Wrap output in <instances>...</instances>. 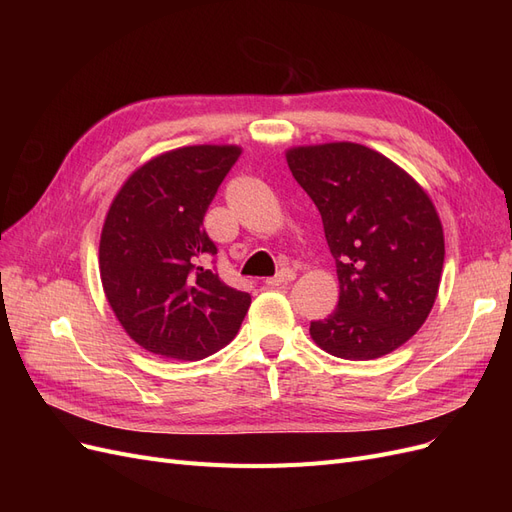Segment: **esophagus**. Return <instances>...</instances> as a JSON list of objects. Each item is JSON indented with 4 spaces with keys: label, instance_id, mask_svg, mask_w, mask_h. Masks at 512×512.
<instances>
[{
    "label": "esophagus",
    "instance_id": "34e87169",
    "mask_svg": "<svg viewBox=\"0 0 512 512\" xmlns=\"http://www.w3.org/2000/svg\"><path fill=\"white\" fill-rule=\"evenodd\" d=\"M294 277H297V273H294V269H290V267H286V269H282L280 273L277 275H273V277H269V280L265 282L267 286H282V284H288V282H292Z\"/></svg>",
    "mask_w": 512,
    "mask_h": 512
}]
</instances>
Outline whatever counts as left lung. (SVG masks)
I'll list each match as a JSON object with an SVG mask.
<instances>
[{"label":"left lung","instance_id":"1","mask_svg":"<svg viewBox=\"0 0 512 512\" xmlns=\"http://www.w3.org/2000/svg\"><path fill=\"white\" fill-rule=\"evenodd\" d=\"M286 160L322 215L339 280L337 309L309 324V335L348 361L393 352L423 327L438 297L444 232L431 198L365 145L292 147Z\"/></svg>","mask_w":512,"mask_h":512}]
</instances>
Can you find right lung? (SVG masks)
Returning <instances> with one entry per match:
<instances>
[{
	"label": "right lung",
	"instance_id": "add662e5",
	"mask_svg": "<svg viewBox=\"0 0 512 512\" xmlns=\"http://www.w3.org/2000/svg\"><path fill=\"white\" fill-rule=\"evenodd\" d=\"M237 145H194L149 160L121 185L100 237V280L138 346L200 361L232 342L252 297L205 267L218 247L203 228Z\"/></svg>",
	"mask_w": 512,
	"mask_h": 512
}]
</instances>
